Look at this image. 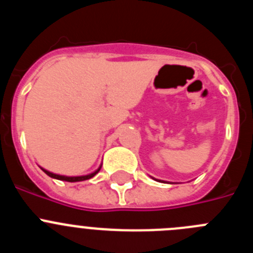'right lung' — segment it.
<instances>
[{
	"label": "right lung",
	"instance_id": "1",
	"mask_svg": "<svg viewBox=\"0 0 253 253\" xmlns=\"http://www.w3.org/2000/svg\"><path fill=\"white\" fill-rule=\"evenodd\" d=\"M100 169L101 167H99V169H96L95 172H92V173H90V175H84V176H73V177H69V176H62V175H57V173H51V172L46 171V169H42L44 172H45L46 175L50 176V177L53 178H57V180H62V181H68V182H77V181H84V180H88V178L93 177V176L97 173V172L100 171Z\"/></svg>",
	"mask_w": 253,
	"mask_h": 253
}]
</instances>
